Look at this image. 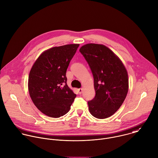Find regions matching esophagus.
I'll list each match as a JSON object with an SVG mask.
<instances>
[{"label": "esophagus", "instance_id": "esophagus-1", "mask_svg": "<svg viewBox=\"0 0 158 158\" xmlns=\"http://www.w3.org/2000/svg\"><path fill=\"white\" fill-rule=\"evenodd\" d=\"M82 91H83V89H82V88H80V89H78V92H79V93L80 94H82Z\"/></svg>", "mask_w": 158, "mask_h": 158}]
</instances>
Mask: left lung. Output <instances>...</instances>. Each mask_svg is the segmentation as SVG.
Masks as SVG:
<instances>
[{"mask_svg":"<svg viewBox=\"0 0 158 158\" xmlns=\"http://www.w3.org/2000/svg\"><path fill=\"white\" fill-rule=\"evenodd\" d=\"M79 51L94 79L96 94L94 98L88 102L89 111L98 119L109 118L119 110L127 96V71L119 58L104 45L87 44Z\"/></svg>","mask_w":158,"mask_h":158,"instance_id":"8db88e82","label":"left lung"}]
</instances>
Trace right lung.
<instances>
[{
  "label": "right lung",
  "instance_id": "obj_1",
  "mask_svg": "<svg viewBox=\"0 0 158 158\" xmlns=\"http://www.w3.org/2000/svg\"><path fill=\"white\" fill-rule=\"evenodd\" d=\"M79 44L50 48L36 60L28 77L30 97L39 110L54 118L66 114L76 95L66 84V73Z\"/></svg>",
  "mask_w": 158,
  "mask_h": 158
}]
</instances>
